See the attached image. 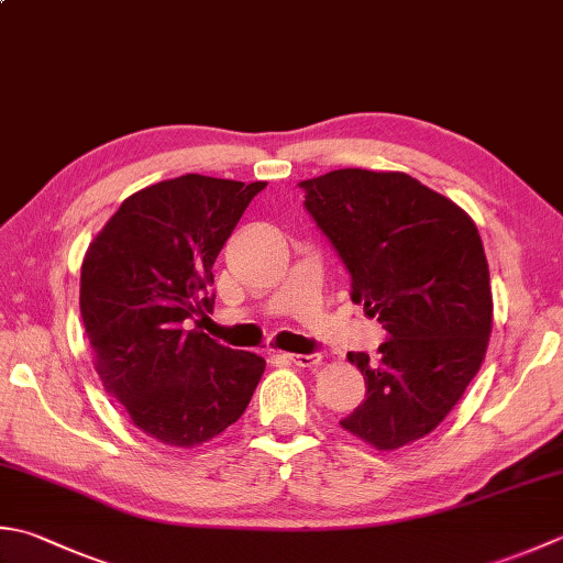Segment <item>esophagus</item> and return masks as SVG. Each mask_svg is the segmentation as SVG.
Returning <instances> with one entry per match:
<instances>
[{
    "instance_id": "obj_1",
    "label": "esophagus",
    "mask_w": 563,
    "mask_h": 563,
    "mask_svg": "<svg viewBox=\"0 0 563 563\" xmlns=\"http://www.w3.org/2000/svg\"><path fill=\"white\" fill-rule=\"evenodd\" d=\"M285 358H288L290 363H295V366L312 368V366H317L319 361H322V354H285Z\"/></svg>"
}]
</instances>
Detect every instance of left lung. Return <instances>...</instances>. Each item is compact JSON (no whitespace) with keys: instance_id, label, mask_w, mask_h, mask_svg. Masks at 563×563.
Listing matches in <instances>:
<instances>
[{"instance_id":"1","label":"left lung","mask_w":563,"mask_h":563,"mask_svg":"<svg viewBox=\"0 0 563 563\" xmlns=\"http://www.w3.org/2000/svg\"><path fill=\"white\" fill-rule=\"evenodd\" d=\"M297 185L351 300L388 334L378 361L349 354L366 400L341 427L378 449L410 444L444 420L486 356L493 297L478 229L407 173L341 168Z\"/></svg>"}]
</instances>
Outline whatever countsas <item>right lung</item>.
Instances as JSON below:
<instances>
[{
    "label": "right lung",
    "mask_w": 563,
    "mask_h": 563,
    "mask_svg": "<svg viewBox=\"0 0 563 563\" xmlns=\"http://www.w3.org/2000/svg\"><path fill=\"white\" fill-rule=\"evenodd\" d=\"M266 183L187 173L121 202L87 249L80 314L104 390L148 437L195 446L234 424L266 361L200 332L212 266ZM196 327H191V322Z\"/></svg>",
    "instance_id": "right-lung-1"
}]
</instances>
